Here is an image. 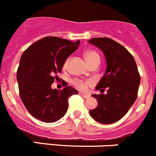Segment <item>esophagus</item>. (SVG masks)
<instances>
[{
    "instance_id": "34e87169",
    "label": "esophagus",
    "mask_w": 156,
    "mask_h": 156,
    "mask_svg": "<svg viewBox=\"0 0 156 156\" xmlns=\"http://www.w3.org/2000/svg\"><path fill=\"white\" fill-rule=\"evenodd\" d=\"M80 94L82 96L83 98H85V99H88V98H90V95H89V94H83V93L80 92Z\"/></svg>"
}]
</instances>
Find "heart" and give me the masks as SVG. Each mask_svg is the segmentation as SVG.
<instances>
[{"label": "heart", "mask_w": 156, "mask_h": 156, "mask_svg": "<svg viewBox=\"0 0 156 156\" xmlns=\"http://www.w3.org/2000/svg\"><path fill=\"white\" fill-rule=\"evenodd\" d=\"M85 57L90 66L96 62H100V60H101L100 55H98V52H94V51H88V52H87L85 54ZM69 62V58H67L65 60V62H64L63 66H62L64 69H67ZM72 83L75 87L78 88L80 90H86L90 86L92 85L93 81L90 80H84L79 79V78H76V79L73 80Z\"/></svg>", "instance_id": "b5f03b06"}]
</instances>
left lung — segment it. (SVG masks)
Returning a JSON list of instances; mask_svg holds the SVG:
<instances>
[{
    "label": "left lung",
    "instance_id": "obj_1",
    "mask_svg": "<svg viewBox=\"0 0 156 156\" xmlns=\"http://www.w3.org/2000/svg\"><path fill=\"white\" fill-rule=\"evenodd\" d=\"M89 42L102 50L107 60L106 72L96 87L101 93L106 88L107 94L93 95L98 106L90 114L101 124H113L135 103L141 77L133 55L121 44L109 38H94Z\"/></svg>",
    "mask_w": 156,
    "mask_h": 156
}]
</instances>
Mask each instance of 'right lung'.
<instances>
[{"mask_svg": "<svg viewBox=\"0 0 156 156\" xmlns=\"http://www.w3.org/2000/svg\"><path fill=\"white\" fill-rule=\"evenodd\" d=\"M80 40L73 42L55 36L38 40L23 52L17 70L19 95L28 112L36 119L55 122L64 116L68 98L78 91L62 82V90L51 86L58 78L65 60L78 48Z\"/></svg>", "mask_w": 156, "mask_h": 156, "instance_id": "add662e5", "label": "right lung"}]
</instances>
